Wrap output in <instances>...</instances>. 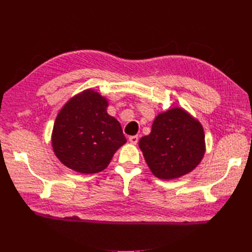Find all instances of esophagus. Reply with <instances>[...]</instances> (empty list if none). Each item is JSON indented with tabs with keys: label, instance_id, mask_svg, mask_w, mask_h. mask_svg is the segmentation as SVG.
<instances>
[{
	"label": "esophagus",
	"instance_id": "34e87169",
	"mask_svg": "<svg viewBox=\"0 0 252 252\" xmlns=\"http://www.w3.org/2000/svg\"><path fill=\"white\" fill-rule=\"evenodd\" d=\"M129 141H130V143H132V144H135L138 142V136L137 135H132V136H130L129 137Z\"/></svg>",
	"mask_w": 252,
	"mask_h": 252
}]
</instances>
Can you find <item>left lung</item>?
<instances>
[{
	"instance_id": "obj_1",
	"label": "left lung",
	"mask_w": 252,
	"mask_h": 252,
	"mask_svg": "<svg viewBox=\"0 0 252 252\" xmlns=\"http://www.w3.org/2000/svg\"><path fill=\"white\" fill-rule=\"evenodd\" d=\"M155 176L180 178L194 170L205 155V134L199 122L181 108L162 112L155 119L152 132L138 142Z\"/></svg>"
}]
</instances>
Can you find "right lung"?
Listing matches in <instances>:
<instances>
[{"label": "right lung", "instance_id": "add662e5", "mask_svg": "<svg viewBox=\"0 0 252 252\" xmlns=\"http://www.w3.org/2000/svg\"><path fill=\"white\" fill-rule=\"evenodd\" d=\"M107 106L105 97L87 90L63 107L53 127L52 145L66 167L83 174L100 172L126 144L120 123L107 114Z\"/></svg>", "mask_w": 252, "mask_h": 252}]
</instances>
